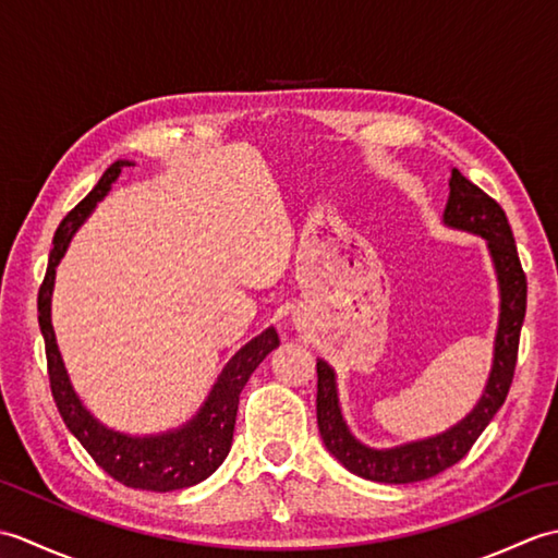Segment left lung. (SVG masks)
Here are the masks:
<instances>
[{
	"instance_id": "8db88e82",
	"label": "left lung",
	"mask_w": 558,
	"mask_h": 558,
	"mask_svg": "<svg viewBox=\"0 0 558 558\" xmlns=\"http://www.w3.org/2000/svg\"><path fill=\"white\" fill-rule=\"evenodd\" d=\"M448 186L450 194L444 210V225L484 236L494 260L496 278H499L501 312L494 340L492 374L475 410L456 426H450L444 434L422 438V441L376 450L350 434L340 412L336 372L324 360H316V420L324 444L350 472L372 482H422L456 465L460 458L468 456L480 434L487 429L513 384L520 328H523L527 306V280L523 266H520L511 225H508L504 208L489 194H484L477 184L465 180L456 168L450 170Z\"/></svg>"
}]
</instances>
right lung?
Returning <instances> with one entry per match:
<instances>
[{
	"label": "right lung",
	"mask_w": 558,
	"mask_h": 558,
	"mask_svg": "<svg viewBox=\"0 0 558 558\" xmlns=\"http://www.w3.org/2000/svg\"><path fill=\"white\" fill-rule=\"evenodd\" d=\"M126 165L134 162H112L100 177V182L93 186V192L83 198L74 210H69L66 218L59 222L52 240L50 264H47L45 280L38 292V322L45 338L47 374H50L52 398L64 424L69 426V432L78 438L81 446L90 453V458L96 460L112 480L122 482L124 487L146 492H174L204 482L220 468V462L228 458L242 388L246 386L248 376L254 374L256 366L266 360V354L280 345V340L276 328H266L264 333L248 340L246 345L225 364L222 374L218 376L216 386H213L204 408L196 412V417L189 420L180 429L168 434H120L100 424L81 405L78 396L69 384L50 318L54 272L57 264L66 252L71 236L81 228V222L90 216V210L96 208L98 201H102L105 194L110 192L112 182L120 177L122 168H126Z\"/></svg>",
	"instance_id": "1"
}]
</instances>
